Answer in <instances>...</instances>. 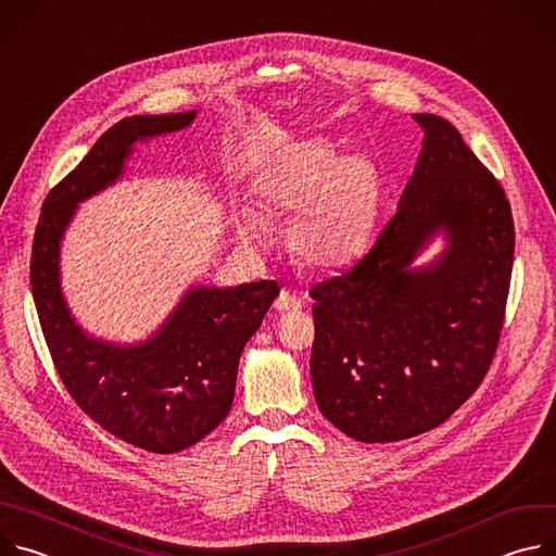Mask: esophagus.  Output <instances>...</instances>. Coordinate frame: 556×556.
<instances>
[{"label": "esophagus", "instance_id": "1", "mask_svg": "<svg viewBox=\"0 0 556 556\" xmlns=\"http://www.w3.org/2000/svg\"><path fill=\"white\" fill-rule=\"evenodd\" d=\"M301 307H303V299L290 290H281L275 301L277 312H292V309H301Z\"/></svg>", "mask_w": 556, "mask_h": 556}]
</instances>
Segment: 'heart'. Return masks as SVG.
Masks as SVG:
<instances>
[{
	"instance_id": "obj_1",
	"label": "heart",
	"mask_w": 556,
	"mask_h": 556,
	"mask_svg": "<svg viewBox=\"0 0 556 556\" xmlns=\"http://www.w3.org/2000/svg\"><path fill=\"white\" fill-rule=\"evenodd\" d=\"M266 213H292L288 247L307 268H339L348 264L371 228L378 176L365 155L337 157L326 138L290 144L257 182ZM237 237L249 249H266L264 217L244 208Z\"/></svg>"
}]
</instances>
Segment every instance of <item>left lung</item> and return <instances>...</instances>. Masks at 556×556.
Here are the masks:
<instances>
[{"label": "left lung", "mask_w": 556, "mask_h": 556, "mask_svg": "<svg viewBox=\"0 0 556 556\" xmlns=\"http://www.w3.org/2000/svg\"><path fill=\"white\" fill-rule=\"evenodd\" d=\"M414 118L425 140L399 208L363 260L309 290L314 401L358 442L431 431L470 399L510 288L515 224L502 185L448 121ZM438 231L447 249L414 269Z\"/></svg>", "instance_id": "obj_1"}]
</instances>
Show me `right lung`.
Here are the masks:
<instances>
[{"instance_id": "1", "label": "right lung", "mask_w": 556, "mask_h": 556, "mask_svg": "<svg viewBox=\"0 0 556 556\" xmlns=\"http://www.w3.org/2000/svg\"><path fill=\"white\" fill-rule=\"evenodd\" d=\"M198 112L127 116L46 198L35 230L30 286L39 324L65 389L94 422L151 453H178L208 435L230 412L237 365L279 294L275 281L195 286L142 343L90 337L65 303L59 279L63 232L78 206L114 185L134 142L191 125Z\"/></svg>"}]
</instances>
